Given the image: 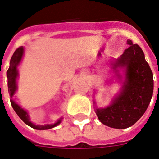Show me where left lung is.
<instances>
[{
	"instance_id": "left-lung-1",
	"label": "left lung",
	"mask_w": 159,
	"mask_h": 159,
	"mask_svg": "<svg viewBox=\"0 0 159 159\" xmlns=\"http://www.w3.org/2000/svg\"><path fill=\"white\" fill-rule=\"evenodd\" d=\"M129 48L112 64L125 70V80L120 93L105 108H96L98 120L103 125L114 129L131 127L145 112L154 91L153 73L145 59L143 51L129 39ZM120 77V75H119Z\"/></svg>"
}]
</instances>
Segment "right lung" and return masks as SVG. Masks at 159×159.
Returning <instances> with one entry per match:
<instances>
[{
	"label": "right lung",
	"mask_w": 159,
	"mask_h": 159,
	"mask_svg": "<svg viewBox=\"0 0 159 159\" xmlns=\"http://www.w3.org/2000/svg\"><path fill=\"white\" fill-rule=\"evenodd\" d=\"M24 53V48L23 47H19L18 48L16 49L14 53L13 54L10 60V63H9V69L7 70L6 75H7L8 78V90H9V94L10 98H12L14 94H15L16 90H17V77L18 76V66L20 64L21 61H22V56ZM10 102L13 107L14 110L15 111V112L17 113L20 119L23 121L26 125L28 126L33 128L37 130H46V129H50L52 128L56 127L57 125H59L60 123L61 122L62 118L58 120L56 123L52 124V125H36L31 123L29 119V116L28 113L26 112V111L22 109L21 107L18 104H17L14 100L10 99Z\"/></svg>",
	"instance_id": "add662e5"
}]
</instances>
